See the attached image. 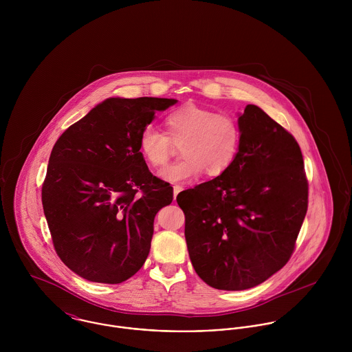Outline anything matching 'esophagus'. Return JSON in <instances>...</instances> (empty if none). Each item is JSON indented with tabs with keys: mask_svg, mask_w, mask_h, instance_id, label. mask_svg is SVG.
<instances>
[{
	"mask_svg": "<svg viewBox=\"0 0 352 352\" xmlns=\"http://www.w3.org/2000/svg\"><path fill=\"white\" fill-rule=\"evenodd\" d=\"M182 191H183V187H182V186H179V184L173 186V199H176L177 194H179V192H182Z\"/></svg>",
	"mask_w": 352,
	"mask_h": 352,
	"instance_id": "1",
	"label": "esophagus"
}]
</instances>
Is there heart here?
<instances>
[{"label":"heart","mask_w":352,"mask_h":352,"mask_svg":"<svg viewBox=\"0 0 352 352\" xmlns=\"http://www.w3.org/2000/svg\"><path fill=\"white\" fill-rule=\"evenodd\" d=\"M166 133L146 126L140 135L142 158L153 168H164L183 143L184 158L165 168L160 176L169 183H184L204 172L215 177L226 172L241 148L243 130L236 116L212 108L187 104L165 118Z\"/></svg>","instance_id":"b5f03b06"}]
</instances>
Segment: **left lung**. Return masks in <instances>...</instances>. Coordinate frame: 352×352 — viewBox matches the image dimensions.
Here are the masks:
<instances>
[{"instance_id": "8db88e82", "label": "left lung", "mask_w": 352, "mask_h": 352, "mask_svg": "<svg viewBox=\"0 0 352 352\" xmlns=\"http://www.w3.org/2000/svg\"><path fill=\"white\" fill-rule=\"evenodd\" d=\"M243 138L233 165L177 195L186 241L203 282L251 289L279 271L296 250L309 183L296 138L258 107L239 118Z\"/></svg>"}]
</instances>
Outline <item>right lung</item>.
Masks as SVG:
<instances>
[{"mask_svg": "<svg viewBox=\"0 0 352 352\" xmlns=\"http://www.w3.org/2000/svg\"><path fill=\"white\" fill-rule=\"evenodd\" d=\"M175 102L111 98L55 142L42 203L54 250L81 278L116 285L144 265L154 217L172 203L173 188L153 176L140 135Z\"/></svg>", "mask_w": 352, "mask_h": 352, "instance_id": "add662e5", "label": "right lung"}]
</instances>
